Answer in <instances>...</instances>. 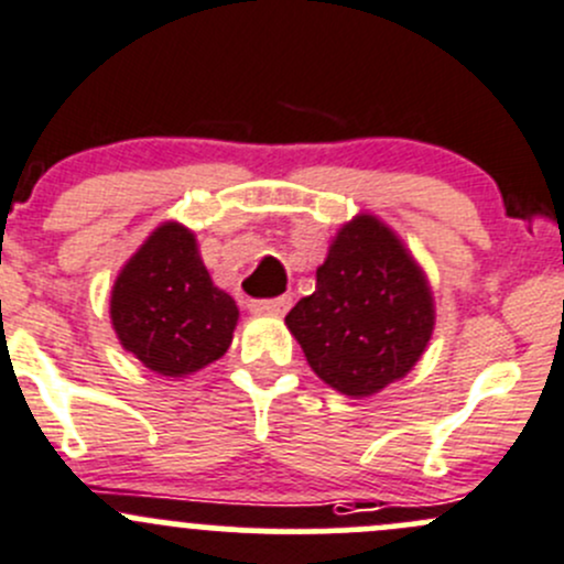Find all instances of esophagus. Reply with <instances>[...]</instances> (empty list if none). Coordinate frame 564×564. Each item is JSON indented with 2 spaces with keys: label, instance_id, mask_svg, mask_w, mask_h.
Segmentation results:
<instances>
[{
  "label": "esophagus",
  "instance_id": "1",
  "mask_svg": "<svg viewBox=\"0 0 564 564\" xmlns=\"http://www.w3.org/2000/svg\"><path fill=\"white\" fill-rule=\"evenodd\" d=\"M292 308V297L283 294V297H272V300H250V311L253 314H264V316H281Z\"/></svg>",
  "mask_w": 564,
  "mask_h": 564
}]
</instances>
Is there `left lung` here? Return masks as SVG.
<instances>
[{"label":"left lung","mask_w":564,"mask_h":564,"mask_svg":"<svg viewBox=\"0 0 564 564\" xmlns=\"http://www.w3.org/2000/svg\"><path fill=\"white\" fill-rule=\"evenodd\" d=\"M324 384L368 398L406 377L434 333L425 272L395 231L357 215L335 235L316 270V292L286 316Z\"/></svg>","instance_id":"obj_1"}]
</instances>
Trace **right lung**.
Returning <instances> with one entry per match:
<instances>
[{
    "instance_id": "add662e5",
    "label": "right lung",
    "mask_w": 564,
    "mask_h": 564,
    "mask_svg": "<svg viewBox=\"0 0 564 564\" xmlns=\"http://www.w3.org/2000/svg\"><path fill=\"white\" fill-rule=\"evenodd\" d=\"M237 303L213 283L193 231L158 226L119 270L111 324L119 344L161 377H187L226 355Z\"/></svg>"
}]
</instances>
